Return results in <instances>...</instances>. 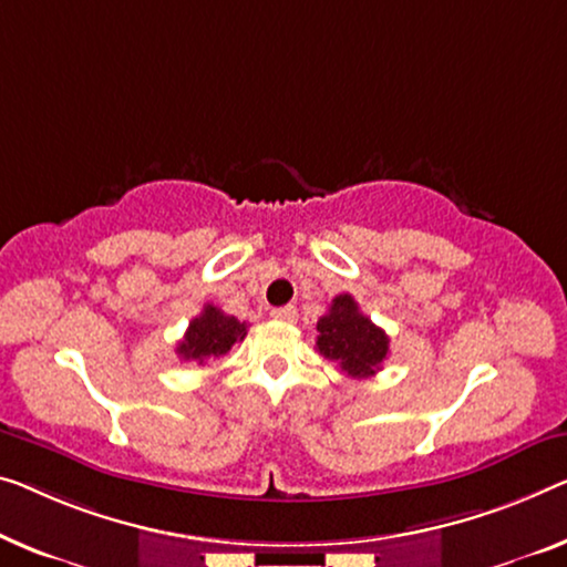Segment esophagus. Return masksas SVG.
I'll return each instance as SVG.
<instances>
[{"label":"esophagus","mask_w":567,"mask_h":567,"mask_svg":"<svg viewBox=\"0 0 567 567\" xmlns=\"http://www.w3.org/2000/svg\"><path fill=\"white\" fill-rule=\"evenodd\" d=\"M272 318L275 320H285V323H295V320H298V308H295V306L275 308L272 310Z\"/></svg>","instance_id":"obj_1"}]
</instances>
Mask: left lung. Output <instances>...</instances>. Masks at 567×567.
<instances>
[{"instance_id":"obj_1","label":"left lung","mask_w":567,"mask_h":567,"mask_svg":"<svg viewBox=\"0 0 567 567\" xmlns=\"http://www.w3.org/2000/svg\"><path fill=\"white\" fill-rule=\"evenodd\" d=\"M316 349L353 379L374 377L390 357V336L359 310L351 295H338L318 320Z\"/></svg>"}]
</instances>
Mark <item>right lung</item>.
Instances as JSON below:
<instances>
[{"mask_svg": "<svg viewBox=\"0 0 567 567\" xmlns=\"http://www.w3.org/2000/svg\"><path fill=\"white\" fill-rule=\"evenodd\" d=\"M244 336H247V323H241L234 316H226L216 306H203L200 316L190 320L188 331L177 343L175 353L183 361H196L198 367H206L210 359L229 353L234 343L244 341Z\"/></svg>", "mask_w": 567, "mask_h": 567, "instance_id": "obj_1", "label": "right lung"}]
</instances>
